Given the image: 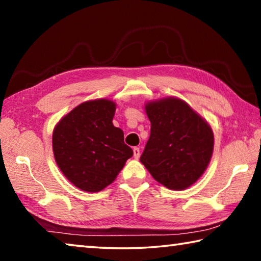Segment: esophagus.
<instances>
[{
    "instance_id": "obj_1",
    "label": "esophagus",
    "mask_w": 261,
    "mask_h": 261,
    "mask_svg": "<svg viewBox=\"0 0 261 261\" xmlns=\"http://www.w3.org/2000/svg\"><path fill=\"white\" fill-rule=\"evenodd\" d=\"M134 156H135V159H139V156H140V149H139V147H135L134 148Z\"/></svg>"
}]
</instances>
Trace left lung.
I'll return each mask as SVG.
<instances>
[{"instance_id":"8db88e82","label":"left lung","mask_w":261,"mask_h":261,"mask_svg":"<svg viewBox=\"0 0 261 261\" xmlns=\"http://www.w3.org/2000/svg\"><path fill=\"white\" fill-rule=\"evenodd\" d=\"M151 135L140 162L159 183L184 190L204 174L213 153L211 126L188 103L167 98L146 105Z\"/></svg>"}]
</instances>
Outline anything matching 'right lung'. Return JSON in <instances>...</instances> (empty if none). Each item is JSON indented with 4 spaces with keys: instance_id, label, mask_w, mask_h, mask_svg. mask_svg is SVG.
Wrapping results in <instances>:
<instances>
[{
    "instance_id": "right-lung-1",
    "label": "right lung",
    "mask_w": 261,
    "mask_h": 261,
    "mask_svg": "<svg viewBox=\"0 0 261 261\" xmlns=\"http://www.w3.org/2000/svg\"><path fill=\"white\" fill-rule=\"evenodd\" d=\"M116 106L110 100H92L77 106L57 123L53 151L57 166L74 187L98 192L113 183L134 155L124 134L114 126Z\"/></svg>"
}]
</instances>
